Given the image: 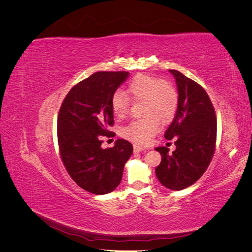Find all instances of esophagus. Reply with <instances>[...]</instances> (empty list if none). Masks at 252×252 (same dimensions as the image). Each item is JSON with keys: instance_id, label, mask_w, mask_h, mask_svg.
<instances>
[{"instance_id": "1", "label": "esophagus", "mask_w": 252, "mask_h": 252, "mask_svg": "<svg viewBox=\"0 0 252 252\" xmlns=\"http://www.w3.org/2000/svg\"><path fill=\"white\" fill-rule=\"evenodd\" d=\"M133 150H134V152H141V151L145 150V148L142 146H139V145H133Z\"/></svg>"}]
</instances>
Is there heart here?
<instances>
[{
    "mask_svg": "<svg viewBox=\"0 0 252 252\" xmlns=\"http://www.w3.org/2000/svg\"><path fill=\"white\" fill-rule=\"evenodd\" d=\"M127 91L134 100H144V119L131 121L121 129L125 139L135 144H148L159 129V122L168 124L177 113L179 95L169 82L149 74H138L129 82ZM130 108L129 98L117 91L111 97V109L118 119H125Z\"/></svg>",
    "mask_w": 252,
    "mask_h": 252,
    "instance_id": "heart-1",
    "label": "heart"
}]
</instances>
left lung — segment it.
<instances>
[{"label": "left lung", "instance_id": "8db88e82", "mask_svg": "<svg viewBox=\"0 0 252 252\" xmlns=\"http://www.w3.org/2000/svg\"><path fill=\"white\" fill-rule=\"evenodd\" d=\"M169 72L177 82L179 106L164 136L174 140L175 150L156 148L162 156L156 174L163 186L182 190L194 184L208 168L216 150L217 118L201 85L178 70Z\"/></svg>", "mask_w": 252, "mask_h": 252}]
</instances>
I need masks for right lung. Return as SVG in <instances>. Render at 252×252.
<instances>
[{
	"instance_id": "right-lung-1",
	"label": "right lung",
	"mask_w": 252,
	"mask_h": 252,
	"mask_svg": "<svg viewBox=\"0 0 252 252\" xmlns=\"http://www.w3.org/2000/svg\"><path fill=\"white\" fill-rule=\"evenodd\" d=\"M127 71H98L73 86L58 117L60 155L77 184L94 194L113 191L123 177L132 145L118 139L112 148H102L103 136H113L111 97L128 78Z\"/></svg>"
}]
</instances>
